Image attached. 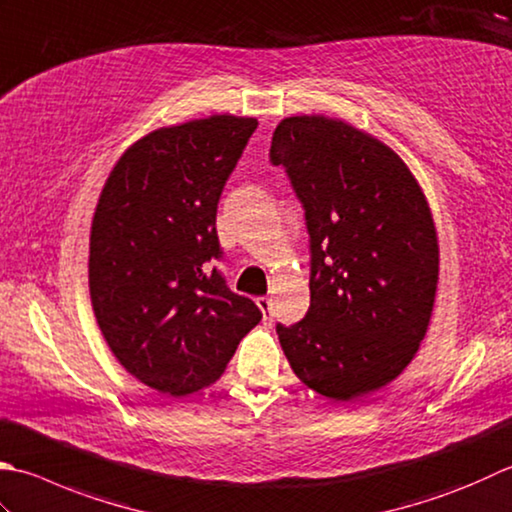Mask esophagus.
<instances>
[{
  "label": "esophagus",
  "mask_w": 512,
  "mask_h": 512,
  "mask_svg": "<svg viewBox=\"0 0 512 512\" xmlns=\"http://www.w3.org/2000/svg\"><path fill=\"white\" fill-rule=\"evenodd\" d=\"M257 302V306H259V310H262V315H264V322H273V302H270L268 297H257L255 299Z\"/></svg>",
  "instance_id": "34e87169"
}]
</instances>
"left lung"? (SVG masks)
I'll return each mask as SVG.
<instances>
[{
	"mask_svg": "<svg viewBox=\"0 0 512 512\" xmlns=\"http://www.w3.org/2000/svg\"><path fill=\"white\" fill-rule=\"evenodd\" d=\"M270 162L286 168L310 237V308L277 324L279 344L308 388L350 402L393 382L426 335L433 215L395 150L342 119H282Z\"/></svg>",
	"mask_w": 512,
	"mask_h": 512,
	"instance_id": "1",
	"label": "left lung"
}]
</instances>
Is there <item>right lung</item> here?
<instances>
[{"instance_id":"1","label":"right lung","mask_w":512,"mask_h":512,"mask_svg":"<svg viewBox=\"0 0 512 512\" xmlns=\"http://www.w3.org/2000/svg\"><path fill=\"white\" fill-rule=\"evenodd\" d=\"M255 117L159 128L119 157L90 228L88 286L99 330L139 382L184 397L224 373L262 319L210 259H222L217 204Z\"/></svg>"}]
</instances>
